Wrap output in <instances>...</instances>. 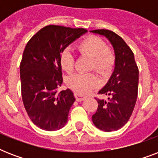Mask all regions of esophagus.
Masks as SVG:
<instances>
[{
  "label": "esophagus",
  "mask_w": 158,
  "mask_h": 158,
  "mask_svg": "<svg viewBox=\"0 0 158 158\" xmlns=\"http://www.w3.org/2000/svg\"><path fill=\"white\" fill-rule=\"evenodd\" d=\"M74 97H75V98H76V101L78 102L84 101V99L86 98V97L84 96V95H82V94H78V93H75V94H74Z\"/></svg>",
  "instance_id": "obj_1"
}]
</instances>
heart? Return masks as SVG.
Masks as SVG:
<instances>
[{
	"label": "heart",
	"instance_id": "b5f03b06",
	"mask_svg": "<svg viewBox=\"0 0 158 158\" xmlns=\"http://www.w3.org/2000/svg\"><path fill=\"white\" fill-rule=\"evenodd\" d=\"M82 56L90 58L89 69L94 70L102 75H107L112 71L115 64L114 51L108 46L103 39L97 36H89L81 41L77 46ZM60 64L62 69L67 73H71L74 69V57L69 50L62 51L60 56ZM69 89L79 93L88 94L96 88L99 84L98 77L95 73L74 74L66 80Z\"/></svg>",
	"mask_w": 158,
	"mask_h": 158
}]
</instances>
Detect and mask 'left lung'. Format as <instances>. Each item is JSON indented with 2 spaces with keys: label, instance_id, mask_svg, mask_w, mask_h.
Returning <instances> with one entry per match:
<instances>
[{
  "label": "left lung",
  "instance_id": "left-lung-1",
  "mask_svg": "<svg viewBox=\"0 0 158 158\" xmlns=\"http://www.w3.org/2000/svg\"><path fill=\"white\" fill-rule=\"evenodd\" d=\"M107 38L115 55V69L99 94L109 96L107 101L95 99L98 106L92 116L94 125L106 132L115 131L128 122L138 96L139 69L134 53L122 38L107 29L92 30Z\"/></svg>",
  "mask_w": 158,
  "mask_h": 158
}]
</instances>
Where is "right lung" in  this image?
Here are the masks:
<instances>
[{
	"label": "right lung",
	"mask_w": 158,
	"mask_h": 158,
	"mask_svg": "<svg viewBox=\"0 0 158 158\" xmlns=\"http://www.w3.org/2000/svg\"><path fill=\"white\" fill-rule=\"evenodd\" d=\"M87 32L84 28L48 25L28 42L20 62L22 100L33 123L42 130L64 127L75 98L70 89L61 86L62 51Z\"/></svg>",
	"instance_id": "1"
}]
</instances>
